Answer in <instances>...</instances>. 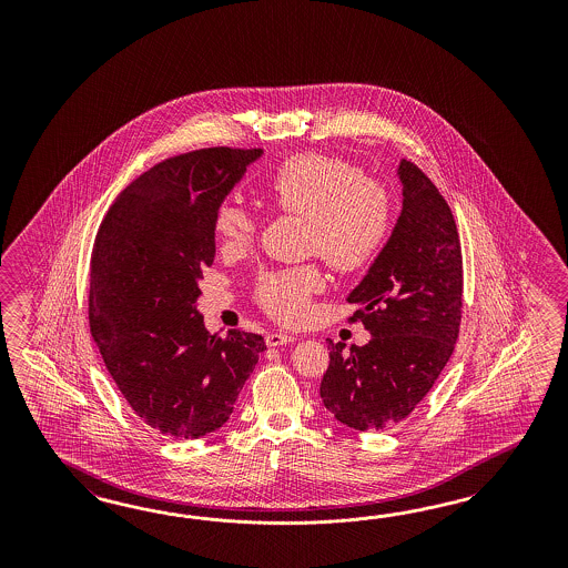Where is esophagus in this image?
<instances>
[{
	"mask_svg": "<svg viewBox=\"0 0 568 568\" xmlns=\"http://www.w3.org/2000/svg\"><path fill=\"white\" fill-rule=\"evenodd\" d=\"M293 342H295V337L290 335V333H268V335H266V344L271 345V347L293 344Z\"/></svg>",
	"mask_w": 568,
	"mask_h": 568,
	"instance_id": "esophagus-1",
	"label": "esophagus"
}]
</instances>
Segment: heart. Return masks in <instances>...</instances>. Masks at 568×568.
Returning a JSON list of instances; mask_svg holds the SVG:
<instances>
[{
	"label": "heart",
	"mask_w": 568,
	"mask_h": 568,
	"mask_svg": "<svg viewBox=\"0 0 568 568\" xmlns=\"http://www.w3.org/2000/svg\"><path fill=\"white\" fill-rule=\"evenodd\" d=\"M266 200L278 212L306 219V250L337 271H358L375 258L392 224L387 190L337 155L306 152L283 160L266 179ZM212 226L221 245L237 250L254 240L258 221L250 210L224 202ZM321 287V271L304 264L262 273L256 295L276 321L300 323Z\"/></svg>",
	"instance_id": "obj_1"
}]
</instances>
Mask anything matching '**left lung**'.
<instances>
[{
    "mask_svg": "<svg viewBox=\"0 0 568 568\" xmlns=\"http://www.w3.org/2000/svg\"><path fill=\"white\" fill-rule=\"evenodd\" d=\"M402 212L392 237L347 295L366 345L333 344L321 397L356 430H383L413 413L442 375L463 318V252L452 210L429 176L402 160Z\"/></svg>",
    "mask_w": 568,
    "mask_h": 568,
    "instance_id": "left-lung-1",
    "label": "left lung"
}]
</instances>
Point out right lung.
Segmentation results:
<instances>
[{
    "mask_svg": "<svg viewBox=\"0 0 568 568\" xmlns=\"http://www.w3.org/2000/svg\"><path fill=\"white\" fill-rule=\"evenodd\" d=\"M262 150L207 148L143 172L93 243L89 327L141 420L174 439L223 427L266 349L262 335L210 333L195 308L214 262V214Z\"/></svg>",
    "mask_w": 568,
    "mask_h": 568,
    "instance_id": "right-lung-1",
    "label": "right lung"
}]
</instances>
